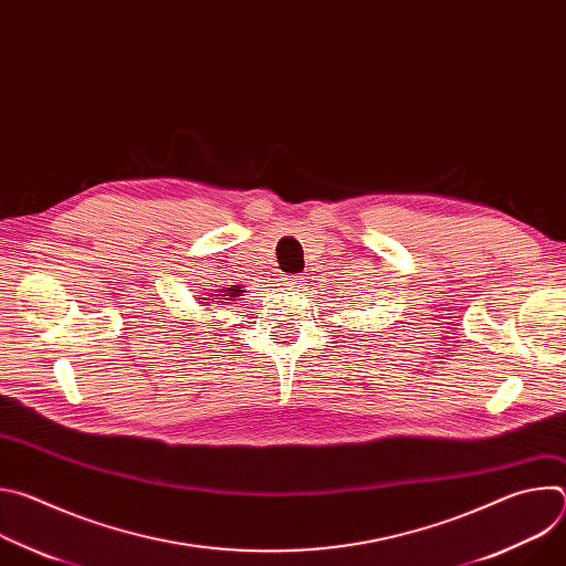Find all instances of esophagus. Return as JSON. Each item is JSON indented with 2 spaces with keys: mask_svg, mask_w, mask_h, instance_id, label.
I'll return each mask as SVG.
<instances>
[{
  "mask_svg": "<svg viewBox=\"0 0 566 566\" xmlns=\"http://www.w3.org/2000/svg\"><path fill=\"white\" fill-rule=\"evenodd\" d=\"M302 284V277L300 275H284L282 280H280V286H284V289H297Z\"/></svg>",
  "mask_w": 566,
  "mask_h": 566,
  "instance_id": "1",
  "label": "esophagus"
}]
</instances>
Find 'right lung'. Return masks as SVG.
<instances>
[{
	"label": "right lung",
	"instance_id": "right-lung-1",
	"mask_svg": "<svg viewBox=\"0 0 566 566\" xmlns=\"http://www.w3.org/2000/svg\"><path fill=\"white\" fill-rule=\"evenodd\" d=\"M241 289H244V286H228V289H221V291H217V293L210 295V302L217 304V302H221V300H237L241 293H244ZM206 300H208V297H199V304H206L208 311H210V304H208Z\"/></svg>",
	"mask_w": 566,
	"mask_h": 566
}]
</instances>
